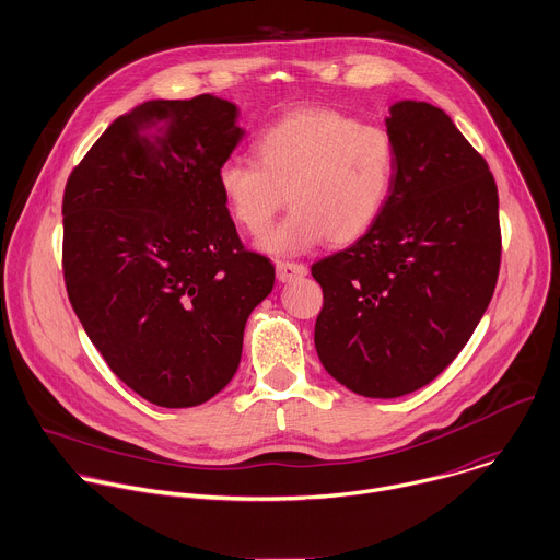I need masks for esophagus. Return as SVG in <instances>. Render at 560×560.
<instances>
[{
	"label": "esophagus",
	"mask_w": 560,
	"mask_h": 560,
	"mask_svg": "<svg viewBox=\"0 0 560 560\" xmlns=\"http://www.w3.org/2000/svg\"><path fill=\"white\" fill-rule=\"evenodd\" d=\"M275 268H277V279L281 283H290V281L307 275V268L303 264H294V261H277Z\"/></svg>",
	"instance_id": "esophagus-1"
}]
</instances>
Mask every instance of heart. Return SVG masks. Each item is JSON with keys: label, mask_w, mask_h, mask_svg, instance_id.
Returning a JSON list of instances; mask_svg holds the SVG:
<instances>
[{"label": "heart", "mask_w": 560, "mask_h": 560, "mask_svg": "<svg viewBox=\"0 0 560 560\" xmlns=\"http://www.w3.org/2000/svg\"><path fill=\"white\" fill-rule=\"evenodd\" d=\"M253 151L255 160L224 162L218 184L231 218L250 235L266 233L288 200V218L259 242L270 255H301L325 237L334 246L360 240L394 189L389 131L338 109L288 112L257 133Z\"/></svg>", "instance_id": "heart-1"}]
</instances>
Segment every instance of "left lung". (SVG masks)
Masks as SVG:
<instances>
[{"instance_id": "1", "label": "left lung", "mask_w": 560, "mask_h": 560, "mask_svg": "<svg viewBox=\"0 0 560 560\" xmlns=\"http://www.w3.org/2000/svg\"><path fill=\"white\" fill-rule=\"evenodd\" d=\"M396 179L378 222L312 266L327 374L364 398L435 381L481 320L499 277V196L486 160L440 107L398 101Z\"/></svg>"}]
</instances>
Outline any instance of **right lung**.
<instances>
[{
    "mask_svg": "<svg viewBox=\"0 0 560 560\" xmlns=\"http://www.w3.org/2000/svg\"><path fill=\"white\" fill-rule=\"evenodd\" d=\"M213 94L144 101L70 173L63 279L114 374L144 400L198 407L235 376L270 259L242 246L218 173L244 129Z\"/></svg>",
    "mask_w": 560,
    "mask_h": 560,
    "instance_id": "1",
    "label": "right lung"
}]
</instances>
